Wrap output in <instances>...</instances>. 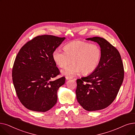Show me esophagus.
<instances>
[{"mask_svg":"<svg viewBox=\"0 0 135 135\" xmlns=\"http://www.w3.org/2000/svg\"><path fill=\"white\" fill-rule=\"evenodd\" d=\"M66 78L67 80H68V79H71L72 78V77H70V76H66Z\"/></svg>","mask_w":135,"mask_h":135,"instance_id":"obj_1","label":"esophagus"}]
</instances>
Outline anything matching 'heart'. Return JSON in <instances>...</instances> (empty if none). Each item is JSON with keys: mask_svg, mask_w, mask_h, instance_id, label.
I'll return each mask as SVG.
<instances>
[{"mask_svg": "<svg viewBox=\"0 0 135 135\" xmlns=\"http://www.w3.org/2000/svg\"><path fill=\"white\" fill-rule=\"evenodd\" d=\"M64 52L56 49L52 52V58L57 65L64 68L72 61L73 62L62 71L66 75H73L80 72L88 75L94 72L100 63L102 50L97 44L77 40L63 47Z\"/></svg>", "mask_w": 135, "mask_h": 135, "instance_id": "b5f03b06", "label": "heart"}]
</instances>
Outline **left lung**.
Instances as JSON below:
<instances>
[{
	"label": "left lung",
	"instance_id": "1",
	"mask_svg": "<svg viewBox=\"0 0 135 135\" xmlns=\"http://www.w3.org/2000/svg\"><path fill=\"white\" fill-rule=\"evenodd\" d=\"M97 42L102 50L100 64L89 75L77 79L75 93L78 102L85 110L104 109L112 103L124 77V68L118 50L100 37L86 38Z\"/></svg>",
	"mask_w": 135,
	"mask_h": 135
}]
</instances>
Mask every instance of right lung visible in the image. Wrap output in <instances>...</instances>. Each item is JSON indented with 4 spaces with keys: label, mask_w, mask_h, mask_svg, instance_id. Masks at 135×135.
I'll list each match as a JSON object with an SVG mask.
<instances>
[{
    "label": "right lung",
    "mask_w": 135,
    "mask_h": 135,
    "mask_svg": "<svg viewBox=\"0 0 135 135\" xmlns=\"http://www.w3.org/2000/svg\"><path fill=\"white\" fill-rule=\"evenodd\" d=\"M65 37L44 35L26 42L17 54L12 69V79L16 95L28 109L45 112L55 106L57 92L65 83L52 54Z\"/></svg>",
    "instance_id": "obj_1"
}]
</instances>
